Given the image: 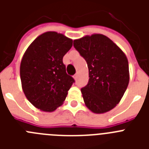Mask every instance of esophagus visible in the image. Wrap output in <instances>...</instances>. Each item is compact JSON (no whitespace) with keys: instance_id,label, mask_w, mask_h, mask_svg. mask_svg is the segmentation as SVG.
<instances>
[{"instance_id":"esophagus-1","label":"esophagus","mask_w":149,"mask_h":149,"mask_svg":"<svg viewBox=\"0 0 149 149\" xmlns=\"http://www.w3.org/2000/svg\"><path fill=\"white\" fill-rule=\"evenodd\" d=\"M77 77H78V74H74V78L75 79V80H77Z\"/></svg>"}]
</instances>
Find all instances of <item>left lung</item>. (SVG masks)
<instances>
[{"label":"left lung","mask_w":149,"mask_h":149,"mask_svg":"<svg viewBox=\"0 0 149 149\" xmlns=\"http://www.w3.org/2000/svg\"><path fill=\"white\" fill-rule=\"evenodd\" d=\"M74 47L85 59L89 68V82L81 89L84 103L95 113L110 111L119 103L128 86L127 56L102 34L75 39Z\"/></svg>","instance_id":"1"}]
</instances>
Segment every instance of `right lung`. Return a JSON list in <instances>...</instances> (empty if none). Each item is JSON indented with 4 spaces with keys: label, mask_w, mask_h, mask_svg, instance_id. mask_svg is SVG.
<instances>
[{
    "label": "right lung",
    "mask_w": 149,
    "mask_h": 149,
    "mask_svg": "<svg viewBox=\"0 0 149 149\" xmlns=\"http://www.w3.org/2000/svg\"><path fill=\"white\" fill-rule=\"evenodd\" d=\"M72 39L48 31L39 36L24 54L20 65L23 92L35 107L53 112L61 106L74 80L63 63Z\"/></svg>",
    "instance_id": "add662e5"
}]
</instances>
